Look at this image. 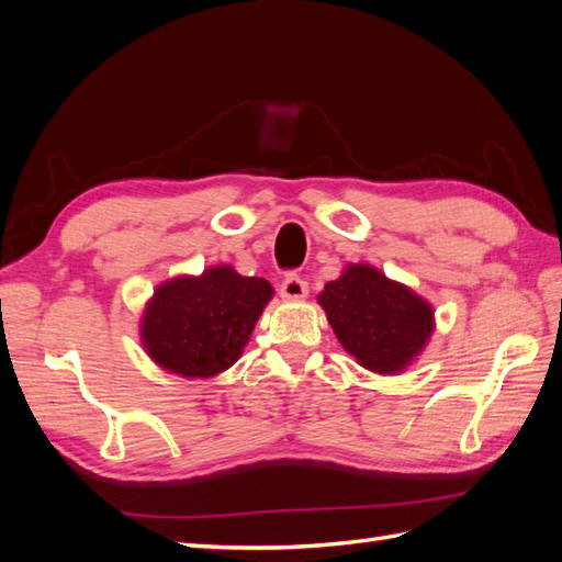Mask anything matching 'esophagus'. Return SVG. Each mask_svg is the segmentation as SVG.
<instances>
[{
	"label": "esophagus",
	"mask_w": 562,
	"mask_h": 562,
	"mask_svg": "<svg viewBox=\"0 0 562 562\" xmlns=\"http://www.w3.org/2000/svg\"><path fill=\"white\" fill-rule=\"evenodd\" d=\"M310 295V285L304 279L291 274L285 277V281L281 283V297L288 300V302H300Z\"/></svg>",
	"instance_id": "esophagus-1"
}]
</instances>
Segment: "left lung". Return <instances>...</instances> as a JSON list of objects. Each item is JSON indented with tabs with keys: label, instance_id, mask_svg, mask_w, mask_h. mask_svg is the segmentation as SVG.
<instances>
[{
	"label": "left lung",
	"instance_id": "8db88e82",
	"mask_svg": "<svg viewBox=\"0 0 562 562\" xmlns=\"http://www.w3.org/2000/svg\"><path fill=\"white\" fill-rule=\"evenodd\" d=\"M318 304L342 349L378 375L411 368L436 328L427 300L366 262L347 265L339 279L328 281Z\"/></svg>",
	"mask_w": 562,
	"mask_h": 562
}]
</instances>
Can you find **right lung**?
Returning <instances> with one entry per match:
<instances>
[{
    "instance_id": "obj_1",
    "label": "right lung",
    "mask_w": 562,
    "mask_h": 562,
    "mask_svg": "<svg viewBox=\"0 0 562 562\" xmlns=\"http://www.w3.org/2000/svg\"><path fill=\"white\" fill-rule=\"evenodd\" d=\"M274 288L232 265L180 274L157 285L140 318V342L166 372L209 380L241 359Z\"/></svg>"
}]
</instances>
